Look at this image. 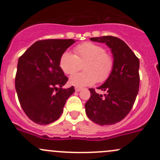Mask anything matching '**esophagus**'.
I'll return each mask as SVG.
<instances>
[{
  "label": "esophagus",
  "mask_w": 160,
  "mask_h": 160,
  "mask_svg": "<svg viewBox=\"0 0 160 160\" xmlns=\"http://www.w3.org/2000/svg\"><path fill=\"white\" fill-rule=\"evenodd\" d=\"M82 90V88H75V91H77V92H79V91H80Z\"/></svg>",
  "instance_id": "esophagus-1"
}]
</instances>
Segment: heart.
Masks as SVG:
<instances>
[{
    "label": "heart",
    "instance_id": "b5f03b06",
    "mask_svg": "<svg viewBox=\"0 0 160 160\" xmlns=\"http://www.w3.org/2000/svg\"><path fill=\"white\" fill-rule=\"evenodd\" d=\"M85 71L72 75L69 78L71 85L85 87L92 85L97 80L104 82L108 78L113 69V60L111 55L105 52L102 46L86 42L74 48V55L66 52L62 55L59 66L66 74L70 75L77 72L80 64Z\"/></svg>",
    "mask_w": 160,
    "mask_h": 160
}]
</instances>
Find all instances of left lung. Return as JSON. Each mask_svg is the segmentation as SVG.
Here are the masks:
<instances>
[{
  "label": "left lung",
  "mask_w": 160,
  "mask_h": 160,
  "mask_svg": "<svg viewBox=\"0 0 160 160\" xmlns=\"http://www.w3.org/2000/svg\"><path fill=\"white\" fill-rule=\"evenodd\" d=\"M91 41L104 43L113 57V69L108 78L98 89L91 88V98L85 104L88 117L97 124L112 125L124 119L132 108L138 93L139 59L128 44L112 36L91 37Z\"/></svg>",
  "instance_id": "1"
}]
</instances>
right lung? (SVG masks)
I'll use <instances>...</instances> for the list:
<instances>
[{"label": "right lung", "mask_w": 160, "mask_h": 160, "mask_svg": "<svg viewBox=\"0 0 160 160\" xmlns=\"http://www.w3.org/2000/svg\"><path fill=\"white\" fill-rule=\"evenodd\" d=\"M76 41L72 39L38 41L18 58L15 90L22 108L37 124L52 123L61 116L73 87L59 66L60 58Z\"/></svg>", "instance_id": "obj_1"}]
</instances>
